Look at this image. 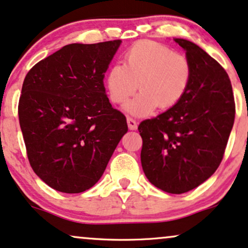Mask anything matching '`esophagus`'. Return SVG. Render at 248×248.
I'll use <instances>...</instances> for the list:
<instances>
[{
	"label": "esophagus",
	"mask_w": 248,
	"mask_h": 248,
	"mask_svg": "<svg viewBox=\"0 0 248 248\" xmlns=\"http://www.w3.org/2000/svg\"><path fill=\"white\" fill-rule=\"evenodd\" d=\"M127 124H128V127H129V129L132 130L137 129V122L136 120H134L132 116H127Z\"/></svg>",
	"instance_id": "34e87169"
}]
</instances>
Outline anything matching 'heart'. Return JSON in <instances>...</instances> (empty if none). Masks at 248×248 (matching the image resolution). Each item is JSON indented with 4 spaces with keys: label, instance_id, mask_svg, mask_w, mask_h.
<instances>
[{
    "label": "heart",
    "instance_id": "b5f03b06",
    "mask_svg": "<svg viewBox=\"0 0 248 248\" xmlns=\"http://www.w3.org/2000/svg\"><path fill=\"white\" fill-rule=\"evenodd\" d=\"M190 69L186 56L150 40L137 41L126 50L124 64L116 63L106 75V89L112 103L124 104L137 90L135 99L126 106L135 115H147L156 107L177 105L189 85Z\"/></svg>",
    "mask_w": 248,
    "mask_h": 248
}]
</instances>
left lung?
Returning <instances> with one entry per match:
<instances>
[{
  "label": "left lung",
  "mask_w": 248,
  "mask_h": 248,
  "mask_svg": "<svg viewBox=\"0 0 248 248\" xmlns=\"http://www.w3.org/2000/svg\"><path fill=\"white\" fill-rule=\"evenodd\" d=\"M186 50L192 75L177 105L139 126L144 174L157 188L189 192L214 174L233 127L235 105L224 68L201 47L174 39Z\"/></svg>",
  "instance_id": "8db88e82"
}]
</instances>
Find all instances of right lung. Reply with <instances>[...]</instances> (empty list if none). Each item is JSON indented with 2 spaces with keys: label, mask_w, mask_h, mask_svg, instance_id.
Instances as JSON below:
<instances>
[{
  "label": "right lung",
  "mask_w": 248,
  "mask_h": 248,
  "mask_svg": "<svg viewBox=\"0 0 248 248\" xmlns=\"http://www.w3.org/2000/svg\"><path fill=\"white\" fill-rule=\"evenodd\" d=\"M121 40L70 44L39 61L24 79L18 116L30 165L62 193L91 188L127 133L104 77Z\"/></svg>",
  "instance_id": "obj_1"
}]
</instances>
